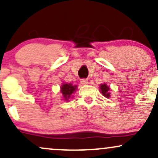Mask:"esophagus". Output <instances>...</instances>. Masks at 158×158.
Wrapping results in <instances>:
<instances>
[{"label": "esophagus", "instance_id": "1", "mask_svg": "<svg viewBox=\"0 0 158 158\" xmlns=\"http://www.w3.org/2000/svg\"><path fill=\"white\" fill-rule=\"evenodd\" d=\"M81 84L82 85H88V79H81Z\"/></svg>", "mask_w": 158, "mask_h": 158}]
</instances>
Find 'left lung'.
I'll return each mask as SVG.
<instances>
[{
    "instance_id": "8db88e82",
    "label": "left lung",
    "mask_w": 158,
    "mask_h": 158,
    "mask_svg": "<svg viewBox=\"0 0 158 158\" xmlns=\"http://www.w3.org/2000/svg\"><path fill=\"white\" fill-rule=\"evenodd\" d=\"M99 89H100L101 94H102L104 97H106V98L110 97V87H108L106 84H101Z\"/></svg>"
}]
</instances>
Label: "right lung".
Masks as SVG:
<instances>
[{"label": "right lung", "instance_id": "add662e5", "mask_svg": "<svg viewBox=\"0 0 158 158\" xmlns=\"http://www.w3.org/2000/svg\"><path fill=\"white\" fill-rule=\"evenodd\" d=\"M77 88V85H73L70 83H63L61 86V93L62 94L64 100L68 101L70 97H72V94L76 91Z\"/></svg>", "mask_w": 158, "mask_h": 158}]
</instances>
